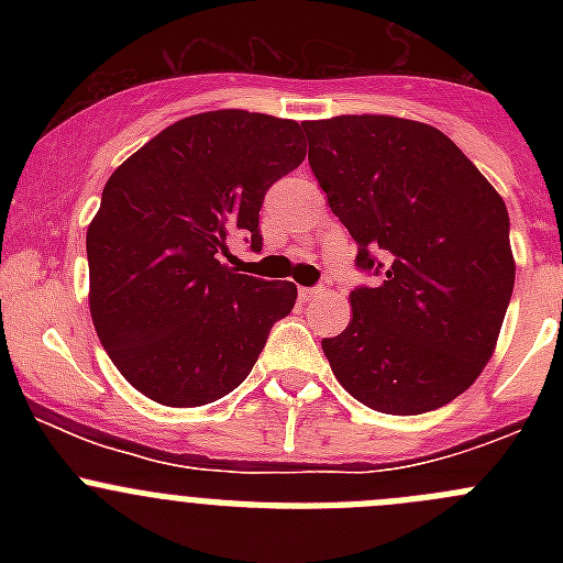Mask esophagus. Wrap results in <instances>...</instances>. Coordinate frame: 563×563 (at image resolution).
<instances>
[{"label": "esophagus", "mask_w": 563, "mask_h": 563, "mask_svg": "<svg viewBox=\"0 0 563 563\" xmlns=\"http://www.w3.org/2000/svg\"><path fill=\"white\" fill-rule=\"evenodd\" d=\"M318 294H323V288H321V286H313V288H299V299H302V302H308V299L318 297Z\"/></svg>", "instance_id": "34e87169"}]
</instances>
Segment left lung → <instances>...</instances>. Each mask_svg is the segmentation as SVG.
I'll return each instance as SVG.
<instances>
[{"mask_svg": "<svg viewBox=\"0 0 563 563\" xmlns=\"http://www.w3.org/2000/svg\"><path fill=\"white\" fill-rule=\"evenodd\" d=\"M308 161L356 242L349 327L321 349L349 395L395 417L455 400L496 349L515 288L509 214L479 168L430 124L305 122Z\"/></svg>", "mask_w": 563, "mask_h": 563, "instance_id": "obj_1", "label": "left lung"}]
</instances>
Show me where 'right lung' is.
<instances>
[{
  "label": "right lung",
  "mask_w": 563,
  "mask_h": 563,
  "mask_svg": "<svg viewBox=\"0 0 563 563\" xmlns=\"http://www.w3.org/2000/svg\"><path fill=\"white\" fill-rule=\"evenodd\" d=\"M305 161L302 128L250 111L174 122L106 181L87 231L89 310L124 378L163 406H207L253 371L294 283L240 275L266 190Z\"/></svg>",
  "instance_id": "1"
}]
</instances>
